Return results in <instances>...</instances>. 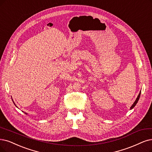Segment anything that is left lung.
Segmentation results:
<instances>
[{
	"label": "left lung",
	"instance_id": "8db88e82",
	"mask_svg": "<svg viewBox=\"0 0 152 152\" xmlns=\"http://www.w3.org/2000/svg\"><path fill=\"white\" fill-rule=\"evenodd\" d=\"M140 94H141V91H140V93H139V94H138V96H137V99H136V100L134 101V102L133 103V104L132 105V106L130 107V110H132L134 106H135V105L137 104V103H138V100H139V98H140Z\"/></svg>",
	"mask_w": 152,
	"mask_h": 152
}]
</instances>
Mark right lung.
Instances as JSON below:
<instances>
[{
    "label": "right lung",
    "mask_w": 152,
    "mask_h": 152,
    "mask_svg": "<svg viewBox=\"0 0 152 152\" xmlns=\"http://www.w3.org/2000/svg\"><path fill=\"white\" fill-rule=\"evenodd\" d=\"M12 101H13V100H12ZM13 103H14V102H13ZM14 104H15V103H14ZM26 113V115H27V113Z\"/></svg>",
    "instance_id": "add662e5"
}]
</instances>
